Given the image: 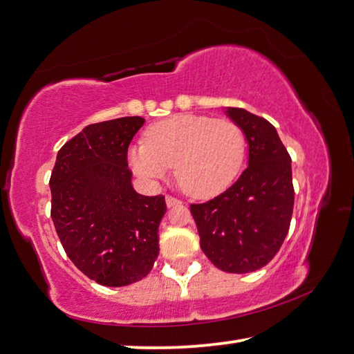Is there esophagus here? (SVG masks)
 Masks as SVG:
<instances>
[{
  "label": "esophagus",
  "instance_id": "34e87169",
  "mask_svg": "<svg viewBox=\"0 0 354 354\" xmlns=\"http://www.w3.org/2000/svg\"><path fill=\"white\" fill-rule=\"evenodd\" d=\"M178 205H182L180 201L176 199V197H172V196H166V207H167V208L178 207Z\"/></svg>",
  "mask_w": 354,
  "mask_h": 354
}]
</instances>
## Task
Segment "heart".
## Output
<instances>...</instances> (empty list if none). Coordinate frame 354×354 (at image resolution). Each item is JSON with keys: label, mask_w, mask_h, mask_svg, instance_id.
Returning <instances> with one entry per match:
<instances>
[{"label": "heart", "mask_w": 354, "mask_h": 354, "mask_svg": "<svg viewBox=\"0 0 354 354\" xmlns=\"http://www.w3.org/2000/svg\"><path fill=\"white\" fill-rule=\"evenodd\" d=\"M245 157V136L236 122L201 115H176L153 124L146 145L129 149V165L149 182L163 180L171 166L185 193L208 199L230 187Z\"/></svg>", "instance_id": "1"}]
</instances>
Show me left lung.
<instances>
[{
  "label": "left lung",
  "mask_w": 354,
  "mask_h": 354,
  "mask_svg": "<svg viewBox=\"0 0 354 354\" xmlns=\"http://www.w3.org/2000/svg\"><path fill=\"white\" fill-rule=\"evenodd\" d=\"M225 113L243 129L249 166L224 193L193 203L191 214L209 261L230 274H249L268 264L286 238L294 209L292 167L268 120L236 107Z\"/></svg>",
  "instance_id": "1"
}]
</instances>
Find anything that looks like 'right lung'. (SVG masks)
<instances>
[{"label":"right lung","mask_w":354,"mask_h":354,"mask_svg":"<svg viewBox=\"0 0 354 354\" xmlns=\"http://www.w3.org/2000/svg\"><path fill=\"white\" fill-rule=\"evenodd\" d=\"M145 118L90 124L66 141L49 178L51 218L74 266L102 286L140 281L158 257L163 196L132 187L127 149Z\"/></svg>","instance_id":"1"}]
</instances>
